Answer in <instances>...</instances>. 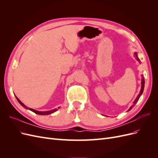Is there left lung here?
<instances>
[{
	"mask_svg": "<svg viewBox=\"0 0 158 158\" xmlns=\"http://www.w3.org/2000/svg\"><path fill=\"white\" fill-rule=\"evenodd\" d=\"M135 55L136 56V60L139 62V63H140V59H139V58H138V55H137V52H135ZM144 84H145V81H144V78L143 77V76L142 75V80H141V89H140V93H139V94L138 95V96L136 97V99L135 100V101H134V102H133V104H132V106L128 109V111H130V110H131L132 109V108L135 106L136 105V103H137V102L138 101V99H139V98H140V96L142 95V93H143V91H144Z\"/></svg>",
	"mask_w": 158,
	"mask_h": 158,
	"instance_id": "left-lung-1",
	"label": "left lung"
}]
</instances>
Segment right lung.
Listing matches in <instances>:
<instances>
[{
    "mask_svg": "<svg viewBox=\"0 0 158 158\" xmlns=\"http://www.w3.org/2000/svg\"><path fill=\"white\" fill-rule=\"evenodd\" d=\"M16 99H17V100H18V102L20 103V104L21 105V106H22V107H23L24 108H26V109H29V110H30V111H33V113H36V114H41V115H47V114H51V113H55V111H56L57 110V109H52V110H50V111H36V110H35V109H31V108H29V107H26L24 104H23L20 99H19L16 96ZM58 109H59V107H58Z\"/></svg>",
    "mask_w": 158,
    "mask_h": 158,
    "instance_id": "obj_1",
    "label": "right lung"
}]
</instances>
